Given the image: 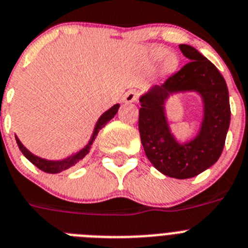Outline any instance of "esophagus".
I'll use <instances>...</instances> for the list:
<instances>
[{
	"instance_id": "obj_1",
	"label": "esophagus",
	"mask_w": 248,
	"mask_h": 248,
	"mask_svg": "<svg viewBox=\"0 0 248 248\" xmlns=\"http://www.w3.org/2000/svg\"><path fill=\"white\" fill-rule=\"evenodd\" d=\"M137 100H139V92L135 91V90H131L124 96V103H133L136 102Z\"/></svg>"
}]
</instances>
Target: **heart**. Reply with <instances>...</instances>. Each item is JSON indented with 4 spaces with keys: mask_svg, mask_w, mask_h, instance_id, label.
Segmentation results:
<instances>
[{
    "mask_svg": "<svg viewBox=\"0 0 248 248\" xmlns=\"http://www.w3.org/2000/svg\"><path fill=\"white\" fill-rule=\"evenodd\" d=\"M165 53H166L165 48H156L154 52H152V56H154L155 60H160L165 56ZM177 64H178V59L176 57V55L170 53V55L166 56L165 62H163V68H165V71L170 72V71L175 70V68L177 67Z\"/></svg>",
    "mask_w": 248,
    "mask_h": 248,
    "instance_id": "obj_1",
    "label": "heart"
}]
</instances>
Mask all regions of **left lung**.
<instances>
[{
    "label": "left lung",
    "mask_w": 248,
    "mask_h": 248,
    "mask_svg": "<svg viewBox=\"0 0 248 248\" xmlns=\"http://www.w3.org/2000/svg\"><path fill=\"white\" fill-rule=\"evenodd\" d=\"M189 60L162 85L151 86L140 96L139 130L146 156L156 170L169 177L185 180L215 165L222 154L231 109L228 88L216 66L189 45H180ZM197 94L202 103L200 127L192 139L182 141L173 133L167 115L172 95Z\"/></svg>",
    "instance_id": "8db88e82"
}]
</instances>
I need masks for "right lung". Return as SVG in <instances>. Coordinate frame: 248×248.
Listing matches in <instances>:
<instances>
[{
  "mask_svg": "<svg viewBox=\"0 0 248 248\" xmlns=\"http://www.w3.org/2000/svg\"><path fill=\"white\" fill-rule=\"evenodd\" d=\"M118 108H120V105L116 103V105H113L111 108H108L107 111L103 112L102 115L100 116V118L97 120V122H96V124H94L93 131H92L91 137H90V140L87 141V143H86L85 146H82L79 150H77L76 152H73V154H71L70 156L61 158V160H47V158H42V157L40 156H36V155L32 154L31 151L27 150V148L23 146L22 142L20 141V139L15 135L17 145H18V147H20L23 156H25L30 162L33 163L36 167H38V169L42 170L44 172H47V173H60V172L64 171V170H68L71 169V167H73V166H76L77 163L81 162V161L87 156L90 150H91V146L92 143H93L94 139H96V136H97L98 131H100L101 128L107 124V122L111 121L112 118L115 117Z\"/></svg>",
  "mask_w": 248,
  "mask_h": 248,
  "instance_id": "obj_1",
  "label": "right lung"
}]
</instances>
